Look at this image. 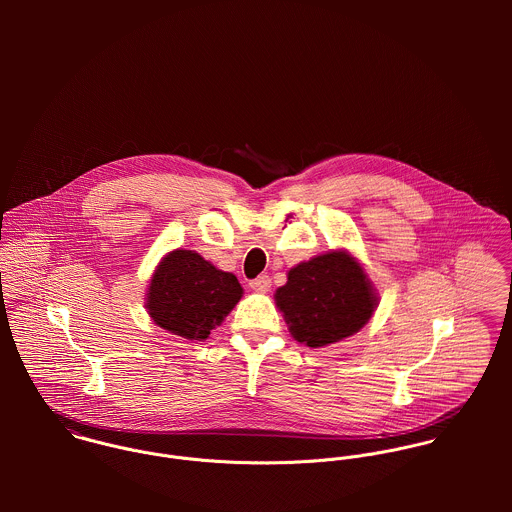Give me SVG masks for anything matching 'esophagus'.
Segmentation results:
<instances>
[{"label": "esophagus", "instance_id": "obj_1", "mask_svg": "<svg viewBox=\"0 0 512 512\" xmlns=\"http://www.w3.org/2000/svg\"><path fill=\"white\" fill-rule=\"evenodd\" d=\"M250 288H252L254 292L258 293L270 292V288H272V280H270V276H258L256 280H252V282H250Z\"/></svg>", "mask_w": 512, "mask_h": 512}]
</instances>
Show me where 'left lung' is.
I'll use <instances>...</instances> for the list:
<instances>
[{"label":"left lung","instance_id":"obj_1","mask_svg":"<svg viewBox=\"0 0 512 512\" xmlns=\"http://www.w3.org/2000/svg\"><path fill=\"white\" fill-rule=\"evenodd\" d=\"M274 299L293 339L311 349L359 333L380 301L363 264L343 248L290 268Z\"/></svg>","mask_w":512,"mask_h":512}]
</instances>
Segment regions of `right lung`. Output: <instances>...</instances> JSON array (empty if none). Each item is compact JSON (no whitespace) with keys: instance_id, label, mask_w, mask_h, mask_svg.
Returning <instances> with one entry per match:
<instances>
[{"instance_id":"1","label":"right lung","mask_w":512,"mask_h":512,"mask_svg":"<svg viewBox=\"0 0 512 512\" xmlns=\"http://www.w3.org/2000/svg\"><path fill=\"white\" fill-rule=\"evenodd\" d=\"M236 276L222 272L195 250H171L147 284L153 323L187 341H205L242 297Z\"/></svg>"}]
</instances>
